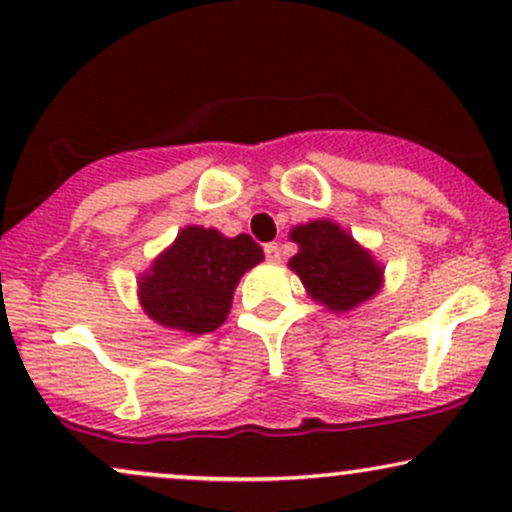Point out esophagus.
<instances>
[{"instance_id": "esophagus-1", "label": "esophagus", "mask_w": 512, "mask_h": 512, "mask_svg": "<svg viewBox=\"0 0 512 512\" xmlns=\"http://www.w3.org/2000/svg\"><path fill=\"white\" fill-rule=\"evenodd\" d=\"M264 255H267L269 262H279L281 260L279 243H267V245H264Z\"/></svg>"}]
</instances>
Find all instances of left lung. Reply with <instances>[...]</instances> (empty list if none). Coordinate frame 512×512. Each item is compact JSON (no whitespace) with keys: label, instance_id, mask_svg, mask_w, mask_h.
Listing matches in <instances>:
<instances>
[{"label":"left lung","instance_id":"1","mask_svg":"<svg viewBox=\"0 0 512 512\" xmlns=\"http://www.w3.org/2000/svg\"><path fill=\"white\" fill-rule=\"evenodd\" d=\"M291 240L301 248L291 257V269L301 276L310 296L330 310H351L380 289L383 269L337 223H305L293 228Z\"/></svg>","mask_w":512,"mask_h":512}]
</instances>
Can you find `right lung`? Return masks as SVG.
I'll return each instance as SVG.
<instances>
[{
    "label": "right lung",
    "mask_w": 512,
    "mask_h": 512,
    "mask_svg": "<svg viewBox=\"0 0 512 512\" xmlns=\"http://www.w3.org/2000/svg\"><path fill=\"white\" fill-rule=\"evenodd\" d=\"M264 260L248 233L223 238L214 228L187 226L139 281L146 315L173 330L207 334L223 325L238 279Z\"/></svg>",
    "instance_id": "add662e5"
}]
</instances>
